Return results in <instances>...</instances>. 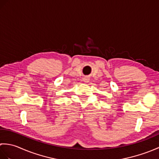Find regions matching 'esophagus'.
I'll list each match as a JSON object with an SVG mask.
<instances>
[{"label": "esophagus", "mask_w": 159, "mask_h": 159, "mask_svg": "<svg viewBox=\"0 0 159 159\" xmlns=\"http://www.w3.org/2000/svg\"><path fill=\"white\" fill-rule=\"evenodd\" d=\"M84 82H85V83H87V82H88L89 81V79H87V78H85V79H84Z\"/></svg>", "instance_id": "obj_1"}]
</instances>
